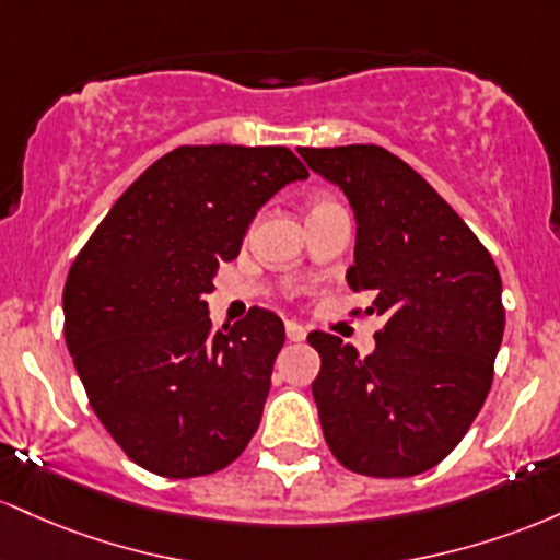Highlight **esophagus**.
<instances>
[{
    "label": "esophagus",
    "mask_w": 560,
    "mask_h": 560,
    "mask_svg": "<svg viewBox=\"0 0 560 560\" xmlns=\"http://www.w3.org/2000/svg\"><path fill=\"white\" fill-rule=\"evenodd\" d=\"M285 332H288V338H291V341H304V338H306V328H304V325H299L296 319H288Z\"/></svg>",
    "instance_id": "34e87169"
}]
</instances>
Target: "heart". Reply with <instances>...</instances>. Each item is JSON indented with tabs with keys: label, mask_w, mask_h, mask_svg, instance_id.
<instances>
[{
	"label": "heart",
	"mask_w": 560,
	"mask_h": 560,
	"mask_svg": "<svg viewBox=\"0 0 560 560\" xmlns=\"http://www.w3.org/2000/svg\"><path fill=\"white\" fill-rule=\"evenodd\" d=\"M319 203H328V200H319Z\"/></svg>",
	"instance_id": "1"
}]
</instances>
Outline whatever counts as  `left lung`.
<instances>
[{
  "label": "left lung",
  "mask_w": 560,
  "mask_h": 560,
  "mask_svg": "<svg viewBox=\"0 0 560 560\" xmlns=\"http://www.w3.org/2000/svg\"><path fill=\"white\" fill-rule=\"evenodd\" d=\"M299 153L347 192L357 219L347 282L373 296L364 312L386 319L368 357L310 332L325 442L354 474H423L460 444L492 388L505 330L500 272L447 200L386 148Z\"/></svg>",
  "instance_id": "left-lung-1"
}]
</instances>
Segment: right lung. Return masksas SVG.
<instances>
[{
  "label": "right lung",
  "mask_w": 560,
  "mask_h": 560,
  "mask_svg": "<svg viewBox=\"0 0 560 560\" xmlns=\"http://www.w3.org/2000/svg\"><path fill=\"white\" fill-rule=\"evenodd\" d=\"M306 177L280 144H182L131 182L73 259L68 351L94 416L150 474L228 468L259 429L282 319L254 306L213 332L206 296L256 211Z\"/></svg>",
  "instance_id": "1"
}]
</instances>
